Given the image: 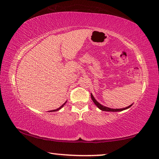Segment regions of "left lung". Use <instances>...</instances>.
I'll list each match as a JSON object with an SVG mask.
<instances>
[{"label":"left lung","instance_id":"left-lung-1","mask_svg":"<svg viewBox=\"0 0 159 159\" xmlns=\"http://www.w3.org/2000/svg\"><path fill=\"white\" fill-rule=\"evenodd\" d=\"M91 99L93 100V103L97 106V107H98V108H100L101 111H113V112H116V111H124L125 109H127V108H130L132 106V105H131V106H128V107L124 108H117V109H113V108H110L106 107V106H103L101 105V104L99 103L98 101H97L96 99L94 98V97L92 94L91 95Z\"/></svg>","mask_w":159,"mask_h":159}]
</instances>
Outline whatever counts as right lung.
<instances>
[{
	"label": "right lung",
	"mask_w": 159,
	"mask_h": 159,
	"mask_svg": "<svg viewBox=\"0 0 159 159\" xmlns=\"http://www.w3.org/2000/svg\"><path fill=\"white\" fill-rule=\"evenodd\" d=\"M65 103H63V105H62V106H61V107H59V108H57V109H55V110H53V111H58V110H60V109H61V108H62V107H63V106H64V105H65Z\"/></svg>",
	"instance_id": "add662e5"
}]
</instances>
